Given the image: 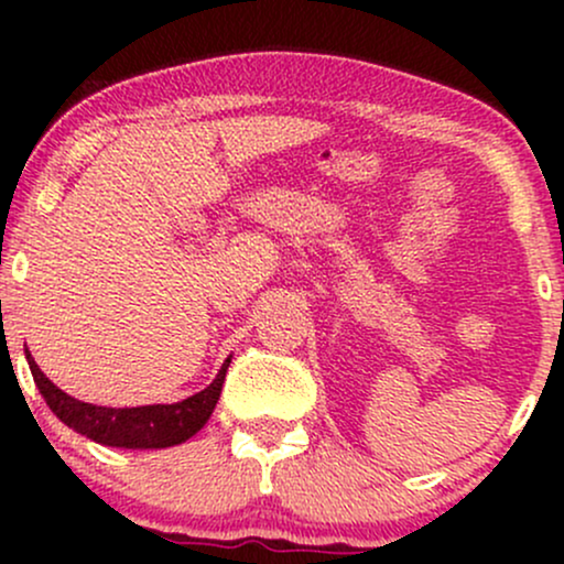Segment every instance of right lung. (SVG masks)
Here are the masks:
<instances>
[{
    "label": "right lung",
    "instance_id": "obj_1",
    "mask_svg": "<svg viewBox=\"0 0 564 564\" xmlns=\"http://www.w3.org/2000/svg\"><path fill=\"white\" fill-rule=\"evenodd\" d=\"M230 358L225 360L223 368L217 371L215 381H212L206 390L191 394V398L180 400V403L106 408L84 403V400L70 398V394L63 392L61 387H55L53 381L44 377L42 368H39L36 360L31 358L29 349H25V360H29L31 373H34L39 392H42L50 411H53L63 424L100 445L132 451L172 448V445L185 443V440L196 435L200 426L209 422L212 411H215Z\"/></svg>",
    "mask_w": 564,
    "mask_h": 564
}]
</instances>
